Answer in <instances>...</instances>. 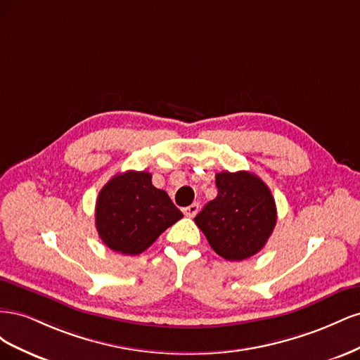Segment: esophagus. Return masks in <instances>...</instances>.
I'll use <instances>...</instances> for the list:
<instances>
[{
    "mask_svg": "<svg viewBox=\"0 0 360 360\" xmlns=\"http://www.w3.org/2000/svg\"><path fill=\"white\" fill-rule=\"evenodd\" d=\"M183 213H184V216H186V217H193L195 214L198 213V204L193 202V204H191L188 207H184Z\"/></svg>",
    "mask_w": 360,
    "mask_h": 360,
    "instance_id": "esophagus-1",
    "label": "esophagus"
}]
</instances>
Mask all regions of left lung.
<instances>
[{"mask_svg":"<svg viewBox=\"0 0 360 360\" xmlns=\"http://www.w3.org/2000/svg\"><path fill=\"white\" fill-rule=\"evenodd\" d=\"M216 198L195 224L217 255L242 261L264 248L276 225V204L267 184L248 171L216 174Z\"/></svg>","mask_w":360,"mask_h":360,"instance_id":"8db88e82","label":"left lung"}]
</instances>
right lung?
<instances>
[{
	"label": "right lung",
	"mask_w": 360,
	"mask_h": 360,
	"mask_svg": "<svg viewBox=\"0 0 360 360\" xmlns=\"http://www.w3.org/2000/svg\"><path fill=\"white\" fill-rule=\"evenodd\" d=\"M168 193L151 183L147 171H126L108 181L96 201V228L115 252L138 255L181 219Z\"/></svg>",
	"instance_id": "obj_1"
}]
</instances>
